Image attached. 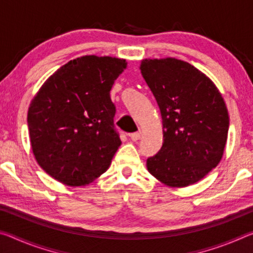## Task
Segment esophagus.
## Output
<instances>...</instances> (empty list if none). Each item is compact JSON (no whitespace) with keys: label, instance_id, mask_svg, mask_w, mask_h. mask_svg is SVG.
I'll return each instance as SVG.
<instances>
[{"label":"esophagus","instance_id":"1","mask_svg":"<svg viewBox=\"0 0 253 253\" xmlns=\"http://www.w3.org/2000/svg\"><path fill=\"white\" fill-rule=\"evenodd\" d=\"M129 137L131 138L132 142H137L140 138V131H136V132H131L129 134Z\"/></svg>","mask_w":253,"mask_h":253}]
</instances>
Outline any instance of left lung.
I'll use <instances>...</instances> for the list:
<instances>
[{
	"instance_id": "8db88e82",
	"label": "left lung",
	"mask_w": 253,
	"mask_h": 253,
	"mask_svg": "<svg viewBox=\"0 0 253 253\" xmlns=\"http://www.w3.org/2000/svg\"><path fill=\"white\" fill-rule=\"evenodd\" d=\"M140 72L160 107L163 146L147 169L172 187L192 185L216 168L223 155L229 114L220 91L190 63L145 59Z\"/></svg>"
}]
</instances>
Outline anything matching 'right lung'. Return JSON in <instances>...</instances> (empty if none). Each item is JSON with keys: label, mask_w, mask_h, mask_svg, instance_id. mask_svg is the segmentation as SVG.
I'll list each match as a JSON object with an SVG mask.
<instances>
[{"label": "right lung", "mask_w": 253, "mask_h": 253, "mask_svg": "<svg viewBox=\"0 0 253 253\" xmlns=\"http://www.w3.org/2000/svg\"><path fill=\"white\" fill-rule=\"evenodd\" d=\"M126 60L84 55L49 77L28 111L32 152L54 179L83 186L108 169L122 140L110 90Z\"/></svg>", "instance_id": "obj_1"}]
</instances>
